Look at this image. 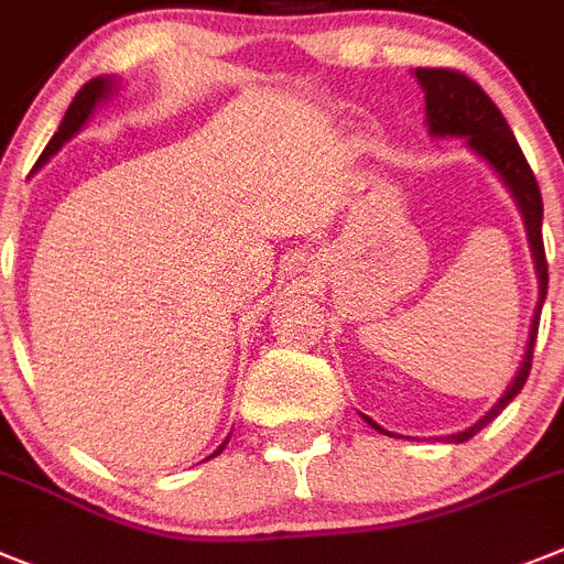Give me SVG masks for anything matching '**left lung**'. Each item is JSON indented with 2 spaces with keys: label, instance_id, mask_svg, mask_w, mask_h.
<instances>
[{
  "label": "left lung",
  "instance_id": "1",
  "mask_svg": "<svg viewBox=\"0 0 564 564\" xmlns=\"http://www.w3.org/2000/svg\"><path fill=\"white\" fill-rule=\"evenodd\" d=\"M413 74H416L422 90H425L427 131H431L433 137H468L470 151L479 153V156L499 173V180H502L505 185H508V191L513 194L519 210H522L524 230H528V242H531L533 264H536L539 279L536 311H533L528 348H524L517 377L508 384V391L499 397L497 405L490 408L474 427L447 436L451 442H468L470 436H476L490 420H497L499 413L505 411V405L522 391V384L528 382V373H531L539 314H542V302H545L547 296V259L545 242H542V194H539L536 176H533L531 165H528V159H524L517 137H513V131L508 128V122H505V117L499 113L497 105L490 102V96L485 94L474 79H468V76L459 74V70H447V67H416ZM365 420H368V416H365ZM368 425L393 436L391 431L379 427L373 420H368Z\"/></svg>",
  "mask_w": 564,
  "mask_h": 564
}]
</instances>
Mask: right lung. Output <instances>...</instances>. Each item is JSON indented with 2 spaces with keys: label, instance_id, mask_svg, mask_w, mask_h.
<instances>
[{
  "label": "right lung",
  "instance_id": "right-lung-1",
  "mask_svg": "<svg viewBox=\"0 0 564 564\" xmlns=\"http://www.w3.org/2000/svg\"><path fill=\"white\" fill-rule=\"evenodd\" d=\"M110 90H113V79H105V76H96V79H90L88 85H82V90L74 96V102H70V108L65 110V119H62L59 131L53 133V139H51V142H47V148H45V151H42V156H40V162H36V165H40V167L45 165L47 159H51L53 153L59 151V148L67 142V139L76 137V133L82 131V124L88 122V117H90V113H94L96 105L102 102V99H108ZM225 445H228V440H225L223 445L216 447L214 456L223 454Z\"/></svg>",
  "mask_w": 564,
  "mask_h": 564
}]
</instances>
